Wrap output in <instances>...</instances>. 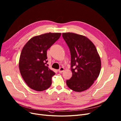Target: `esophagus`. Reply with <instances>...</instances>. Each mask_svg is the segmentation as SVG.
Here are the masks:
<instances>
[{
    "label": "esophagus",
    "mask_w": 121,
    "mask_h": 121,
    "mask_svg": "<svg viewBox=\"0 0 121 121\" xmlns=\"http://www.w3.org/2000/svg\"><path fill=\"white\" fill-rule=\"evenodd\" d=\"M64 71V68L63 67H61L59 69H58V72H60V73H62Z\"/></svg>",
    "instance_id": "esophagus-1"
}]
</instances>
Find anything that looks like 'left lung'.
<instances>
[{
	"label": "left lung",
	"mask_w": 121,
	"mask_h": 121,
	"mask_svg": "<svg viewBox=\"0 0 121 121\" xmlns=\"http://www.w3.org/2000/svg\"><path fill=\"white\" fill-rule=\"evenodd\" d=\"M71 55L72 75L67 80L68 86L77 92L89 88L100 74L101 62L97 49L86 37L72 33H63Z\"/></svg>",
	"instance_id": "left-lung-1"
}]
</instances>
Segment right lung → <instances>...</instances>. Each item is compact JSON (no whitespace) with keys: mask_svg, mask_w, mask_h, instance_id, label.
Listing matches in <instances>:
<instances>
[{"mask_svg":"<svg viewBox=\"0 0 121 121\" xmlns=\"http://www.w3.org/2000/svg\"><path fill=\"white\" fill-rule=\"evenodd\" d=\"M61 33H47L30 39L23 48L20 56L19 68L21 75L31 89L41 91L52 84L55 74L46 64L47 51L60 38Z\"/></svg>","mask_w":121,"mask_h":121,"instance_id":"1","label":"right lung"}]
</instances>
